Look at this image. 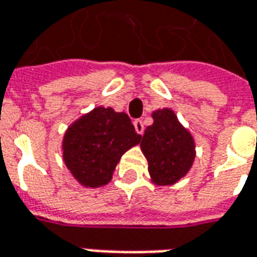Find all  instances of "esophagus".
I'll return each mask as SVG.
<instances>
[{
	"mask_svg": "<svg viewBox=\"0 0 257 257\" xmlns=\"http://www.w3.org/2000/svg\"><path fill=\"white\" fill-rule=\"evenodd\" d=\"M135 125V129H136V132L139 135H143V132H145V123H143V121L142 119H136L134 122Z\"/></svg>",
	"mask_w": 257,
	"mask_h": 257,
	"instance_id": "34e87169",
	"label": "esophagus"
}]
</instances>
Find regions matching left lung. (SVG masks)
Segmentation results:
<instances>
[{"mask_svg":"<svg viewBox=\"0 0 257 257\" xmlns=\"http://www.w3.org/2000/svg\"><path fill=\"white\" fill-rule=\"evenodd\" d=\"M154 122L142 138V151L149 162L151 182L171 186L184 178L193 167L195 142L171 108L153 111Z\"/></svg>","mask_w":257,"mask_h":257,"instance_id":"1","label":"left lung"}]
</instances>
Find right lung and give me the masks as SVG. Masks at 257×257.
Returning a JSON list of instances; mask_svg holds the SVG:
<instances>
[{
	"instance_id": "right-lung-1",
	"label": "right lung",
	"mask_w": 257,
	"mask_h": 257,
	"mask_svg": "<svg viewBox=\"0 0 257 257\" xmlns=\"http://www.w3.org/2000/svg\"><path fill=\"white\" fill-rule=\"evenodd\" d=\"M140 139L126 112L95 107L66 131L62 143L63 161L79 184L90 189L101 187L111 180L123 153L139 145Z\"/></svg>"
}]
</instances>
